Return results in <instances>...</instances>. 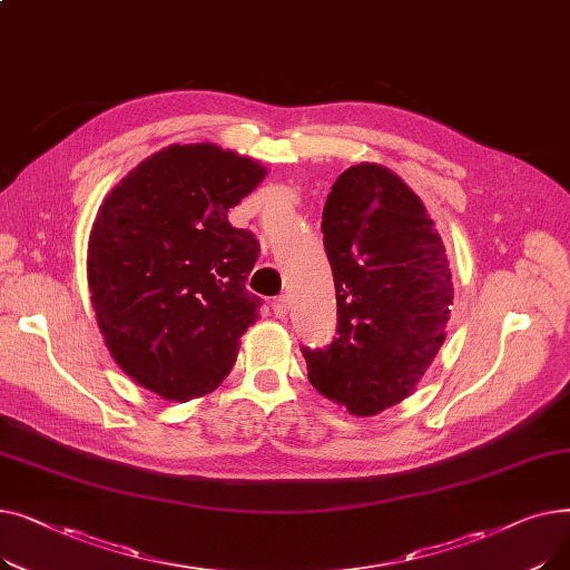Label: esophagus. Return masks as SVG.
Wrapping results in <instances>:
<instances>
[{"label":"esophagus","mask_w":570,"mask_h":570,"mask_svg":"<svg viewBox=\"0 0 570 570\" xmlns=\"http://www.w3.org/2000/svg\"><path fill=\"white\" fill-rule=\"evenodd\" d=\"M273 312H275L277 318H284V316H286V312H288V301H286L284 295L275 297V301H273Z\"/></svg>","instance_id":"esophagus-1"}]
</instances>
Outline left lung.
Wrapping results in <instances>:
<instances>
[{"label":"left lung","mask_w":570,"mask_h":570,"mask_svg":"<svg viewBox=\"0 0 570 570\" xmlns=\"http://www.w3.org/2000/svg\"><path fill=\"white\" fill-rule=\"evenodd\" d=\"M337 337L303 346L309 381L353 415L402 402L436 357L453 279L423 200L379 164L346 168L323 207Z\"/></svg>","instance_id":"obj_1"}]
</instances>
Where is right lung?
<instances>
[{
    "instance_id": "add662e5",
    "label": "right lung",
    "mask_w": 570,
    "mask_h": 570,
    "mask_svg": "<svg viewBox=\"0 0 570 570\" xmlns=\"http://www.w3.org/2000/svg\"><path fill=\"white\" fill-rule=\"evenodd\" d=\"M263 177L230 149L168 145L99 209L87 249L99 331L122 372L164 400L215 391L258 318L261 297L245 282L261 247L228 224V207Z\"/></svg>"
}]
</instances>
